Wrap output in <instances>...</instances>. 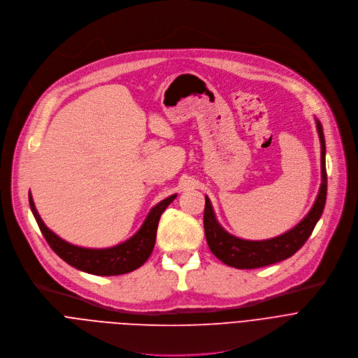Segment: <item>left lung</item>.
<instances>
[{
  "label": "left lung",
  "instance_id": "left-lung-1",
  "mask_svg": "<svg viewBox=\"0 0 358 358\" xmlns=\"http://www.w3.org/2000/svg\"><path fill=\"white\" fill-rule=\"evenodd\" d=\"M315 121H316V128L320 139V150H322L320 151L322 183L310 211L294 229L269 240L252 241V240L238 238L227 233L222 227V224L216 219V214H214L210 199L206 196L204 216H203L206 240L211 252L226 265L234 266L238 269H254V268L266 266L292 257L310 237L316 223L319 222L323 213L326 194H327L326 144H324L323 127L317 118H315Z\"/></svg>",
  "mask_w": 358,
  "mask_h": 358
}]
</instances>
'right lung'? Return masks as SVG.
<instances>
[{
	"instance_id": "obj_1",
	"label": "right lung",
	"mask_w": 358,
	"mask_h": 358,
	"mask_svg": "<svg viewBox=\"0 0 358 358\" xmlns=\"http://www.w3.org/2000/svg\"><path fill=\"white\" fill-rule=\"evenodd\" d=\"M176 196L178 194H172L159 201L155 207L151 208L145 222L142 223L141 229L131 238L110 248H85L64 241L45 226L38 214L31 192L29 206L45 240L63 261L87 273L111 276L131 272L139 268L150 258L155 245L161 214L176 199Z\"/></svg>"
}]
</instances>
